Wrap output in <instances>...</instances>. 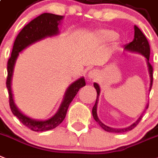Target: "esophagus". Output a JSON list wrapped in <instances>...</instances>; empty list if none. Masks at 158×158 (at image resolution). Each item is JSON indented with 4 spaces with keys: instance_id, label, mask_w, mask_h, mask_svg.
Listing matches in <instances>:
<instances>
[{
    "instance_id": "esophagus-1",
    "label": "esophagus",
    "mask_w": 158,
    "mask_h": 158,
    "mask_svg": "<svg viewBox=\"0 0 158 158\" xmlns=\"http://www.w3.org/2000/svg\"><path fill=\"white\" fill-rule=\"evenodd\" d=\"M98 76V72L96 70H90L88 74V77L90 79H95Z\"/></svg>"
}]
</instances>
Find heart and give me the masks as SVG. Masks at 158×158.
I'll return each mask as SVG.
<instances>
[{
	"instance_id": "1",
	"label": "heart",
	"mask_w": 158,
	"mask_h": 158,
	"mask_svg": "<svg viewBox=\"0 0 158 158\" xmlns=\"http://www.w3.org/2000/svg\"><path fill=\"white\" fill-rule=\"evenodd\" d=\"M93 37L101 42H109L116 37V32L111 30H99L93 33Z\"/></svg>"
}]
</instances>
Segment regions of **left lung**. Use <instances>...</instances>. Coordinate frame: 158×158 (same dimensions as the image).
<instances>
[{"label":"left lung","instance_id":"left-lung-1","mask_svg":"<svg viewBox=\"0 0 158 158\" xmlns=\"http://www.w3.org/2000/svg\"><path fill=\"white\" fill-rule=\"evenodd\" d=\"M135 30V35H134V40L131 43L127 44L124 46V50L126 51H128V52H137V53H139V54L143 55V57H145L146 61H147V66H148V74H149L150 77V87H149V91L151 90V88H152V66H151V64L149 63V55H150V47L149 44L148 42V40L146 39L145 35L143 34L141 31L139 30V27H137L136 26L134 27ZM93 86L94 88H96L97 90V101H96V103H95L93 108H92V116L94 118L95 121L97 122V123L101 126V128H103L104 130L106 131H108V132H114V133H123L126 132V131H128L132 130L133 128H135L137 126V124L139 123L140 119L142 118V115L139 117V118L137 119L136 121L134 123H132L131 125L128 126L127 127L123 128H113L106 126V124H104L102 122H101V120L99 119L98 116H97V104H98V101H99V96L100 92H101V89H100V86L98 83H93ZM148 107V104L145 107V111Z\"/></svg>","mask_w":158,"mask_h":158}]
</instances>
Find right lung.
Masks as SVG:
<instances>
[{"label":"right lung","instance_id":"right-lung-1","mask_svg":"<svg viewBox=\"0 0 158 158\" xmlns=\"http://www.w3.org/2000/svg\"><path fill=\"white\" fill-rule=\"evenodd\" d=\"M63 18L64 17L61 15L44 13L27 24L23 28V30L19 33L18 36L15 39L11 57H10L7 63L8 76L6 80V87L9 92L10 106L11 111L14 115L19 119V121L34 131H49L54 129L57 126L60 125L66 117L68 107L71 103V101L75 98L79 89L86 85L84 77H81L71 83L66 89L62 102L57 113L52 117L45 120H38L27 116L19 110L15 103L11 83H12L14 69L17 59L19 56V52H21L23 50L27 48L28 46L31 45L40 40H42L48 37L56 36L60 34L58 25L61 23Z\"/></svg>","mask_w":158,"mask_h":158}]
</instances>
